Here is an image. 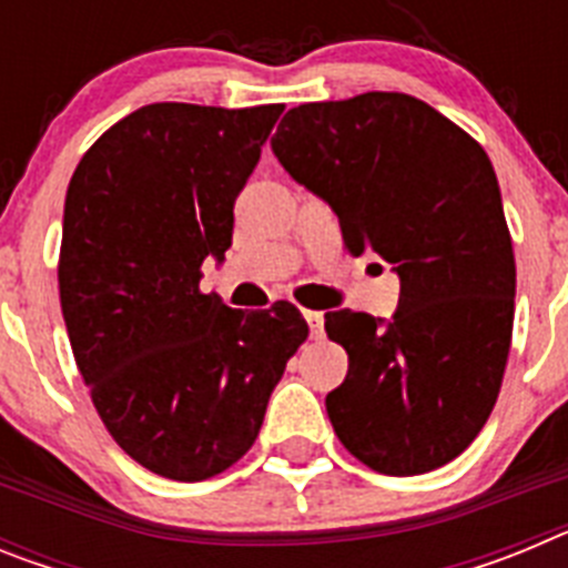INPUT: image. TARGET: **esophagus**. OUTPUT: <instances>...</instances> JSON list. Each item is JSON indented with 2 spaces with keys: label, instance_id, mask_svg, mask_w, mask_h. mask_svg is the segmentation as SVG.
<instances>
[{
  "label": "esophagus",
  "instance_id": "1",
  "mask_svg": "<svg viewBox=\"0 0 568 568\" xmlns=\"http://www.w3.org/2000/svg\"><path fill=\"white\" fill-rule=\"evenodd\" d=\"M304 318H307V324H310V335H313V338H321V335H324V313L307 310V313H304Z\"/></svg>",
  "mask_w": 568,
  "mask_h": 568
}]
</instances>
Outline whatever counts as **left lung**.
<instances>
[{
  "label": "left lung",
  "mask_w": 568,
  "mask_h": 568,
  "mask_svg": "<svg viewBox=\"0 0 568 568\" xmlns=\"http://www.w3.org/2000/svg\"><path fill=\"white\" fill-rule=\"evenodd\" d=\"M273 153L338 215L353 255L400 278L393 321L338 310L324 329L349 355L327 415L381 475H424L478 438L498 400L515 321V253L489 155L406 93L298 104Z\"/></svg>",
  "instance_id": "1"
}]
</instances>
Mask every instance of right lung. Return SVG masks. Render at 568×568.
Masks as SVG:
<instances>
[{
  "mask_svg": "<svg viewBox=\"0 0 568 568\" xmlns=\"http://www.w3.org/2000/svg\"><path fill=\"white\" fill-rule=\"evenodd\" d=\"M281 113L144 104L68 184L59 301L73 358L115 444L162 478L207 480L247 453L310 335L290 301L247 313L199 290Z\"/></svg>",
  "mask_w": 568,
  "mask_h": 568,
  "instance_id": "add662e5",
  "label": "right lung"
}]
</instances>
